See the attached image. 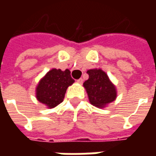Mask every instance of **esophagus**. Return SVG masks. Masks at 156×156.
I'll list each match as a JSON object with an SVG mask.
<instances>
[{"label": "esophagus", "mask_w": 156, "mask_h": 156, "mask_svg": "<svg viewBox=\"0 0 156 156\" xmlns=\"http://www.w3.org/2000/svg\"><path fill=\"white\" fill-rule=\"evenodd\" d=\"M83 80L82 78H79V79H78V80H77V82H78V83H80V84H82V83H83Z\"/></svg>", "instance_id": "34e87169"}]
</instances>
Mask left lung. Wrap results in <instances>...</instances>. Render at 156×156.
Wrapping results in <instances>:
<instances>
[{"mask_svg": "<svg viewBox=\"0 0 156 156\" xmlns=\"http://www.w3.org/2000/svg\"><path fill=\"white\" fill-rule=\"evenodd\" d=\"M88 79L83 83L90 104L103 108L115 101L117 97L116 88L102 69H89L87 71Z\"/></svg>", "mask_w": 156, "mask_h": 156, "instance_id": "obj_1", "label": "left lung"}]
</instances>
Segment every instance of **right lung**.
I'll return each mask as SVG.
<instances>
[{"mask_svg": "<svg viewBox=\"0 0 156 156\" xmlns=\"http://www.w3.org/2000/svg\"><path fill=\"white\" fill-rule=\"evenodd\" d=\"M74 83L68 69L52 68L41 78L36 88V97L39 102L51 108L63 101L68 86Z\"/></svg>", "mask_w": 156, "mask_h": 156, "instance_id": "right-lung-1", "label": "right lung"}]
</instances>
